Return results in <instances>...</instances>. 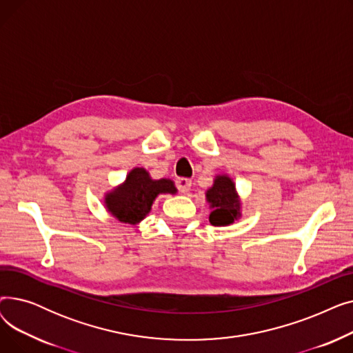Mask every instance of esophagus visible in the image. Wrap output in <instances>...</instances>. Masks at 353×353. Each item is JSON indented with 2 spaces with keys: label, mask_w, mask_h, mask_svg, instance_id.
Masks as SVG:
<instances>
[{
  "label": "esophagus",
  "mask_w": 353,
  "mask_h": 353,
  "mask_svg": "<svg viewBox=\"0 0 353 353\" xmlns=\"http://www.w3.org/2000/svg\"><path fill=\"white\" fill-rule=\"evenodd\" d=\"M176 188L179 189L180 193H188L192 188V180H189L186 177H179L176 180Z\"/></svg>",
  "instance_id": "obj_1"
}]
</instances>
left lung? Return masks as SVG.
I'll return each mask as SVG.
<instances>
[{"label":"left lung","instance_id":"left-lung-1","mask_svg":"<svg viewBox=\"0 0 353 353\" xmlns=\"http://www.w3.org/2000/svg\"><path fill=\"white\" fill-rule=\"evenodd\" d=\"M212 205L209 221L213 226H226L233 223L239 216V201L234 193V184L226 176H219L213 188L206 194Z\"/></svg>","mask_w":353,"mask_h":353}]
</instances>
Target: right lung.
Wrapping results in <instances>:
<instances>
[{
  "mask_svg": "<svg viewBox=\"0 0 353 353\" xmlns=\"http://www.w3.org/2000/svg\"><path fill=\"white\" fill-rule=\"evenodd\" d=\"M160 193H176L172 180H152L144 169H134L121 188L105 197L108 210L124 223H137L152 209Z\"/></svg>",
  "mask_w": 353,
  "mask_h": 353,
  "instance_id": "obj_1",
  "label": "right lung"
}]
</instances>
